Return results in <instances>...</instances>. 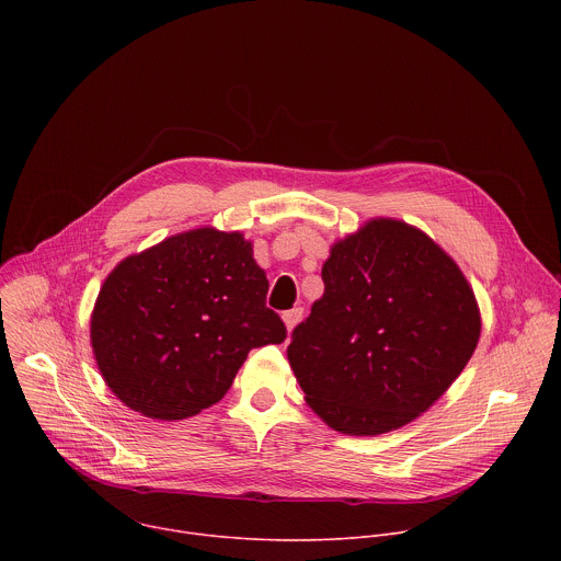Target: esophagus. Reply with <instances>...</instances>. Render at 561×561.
Returning <instances> with one entry per match:
<instances>
[{"mask_svg": "<svg viewBox=\"0 0 561 561\" xmlns=\"http://www.w3.org/2000/svg\"><path fill=\"white\" fill-rule=\"evenodd\" d=\"M301 314H304V310H301V308H293V310H286V312H284V324H286L288 333L297 327V322L301 319Z\"/></svg>", "mask_w": 561, "mask_h": 561, "instance_id": "obj_1", "label": "esophagus"}]
</instances>
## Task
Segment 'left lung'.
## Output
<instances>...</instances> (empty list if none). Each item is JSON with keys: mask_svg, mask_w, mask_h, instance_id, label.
Returning <instances> with one entry per match:
<instances>
[{"mask_svg": "<svg viewBox=\"0 0 561 561\" xmlns=\"http://www.w3.org/2000/svg\"><path fill=\"white\" fill-rule=\"evenodd\" d=\"M322 279L288 346L308 407L346 435L407 426L477 348L482 319L463 273L420 228L379 217L331 249Z\"/></svg>", "mask_w": 561, "mask_h": 561, "instance_id": "left-lung-1", "label": "left lung"}]
</instances>
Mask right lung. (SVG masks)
<instances>
[{
    "label": "right lung",
    "instance_id": "obj_1",
    "mask_svg": "<svg viewBox=\"0 0 561 561\" xmlns=\"http://www.w3.org/2000/svg\"><path fill=\"white\" fill-rule=\"evenodd\" d=\"M268 279L242 232L195 228L130 255L106 277L91 317L100 373L152 420L217 404L253 348L282 344Z\"/></svg>",
    "mask_w": 561,
    "mask_h": 561
}]
</instances>
